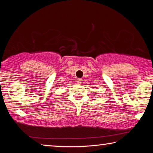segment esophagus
<instances>
[{
    "instance_id": "obj_1",
    "label": "esophagus",
    "mask_w": 153,
    "mask_h": 153,
    "mask_svg": "<svg viewBox=\"0 0 153 153\" xmlns=\"http://www.w3.org/2000/svg\"><path fill=\"white\" fill-rule=\"evenodd\" d=\"M76 82L78 83H82V79H76Z\"/></svg>"
}]
</instances>
